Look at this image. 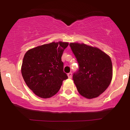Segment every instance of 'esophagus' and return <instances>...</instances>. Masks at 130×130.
Segmentation results:
<instances>
[{"instance_id": "1", "label": "esophagus", "mask_w": 130, "mask_h": 130, "mask_svg": "<svg viewBox=\"0 0 130 130\" xmlns=\"http://www.w3.org/2000/svg\"><path fill=\"white\" fill-rule=\"evenodd\" d=\"M68 76L69 78H71L72 77V72H69L68 74Z\"/></svg>"}]
</instances>
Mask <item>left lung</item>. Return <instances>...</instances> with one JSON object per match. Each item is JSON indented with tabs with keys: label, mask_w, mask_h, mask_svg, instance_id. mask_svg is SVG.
Returning <instances> with one entry per match:
<instances>
[{
	"label": "left lung",
	"mask_w": 130,
	"mask_h": 130,
	"mask_svg": "<svg viewBox=\"0 0 130 130\" xmlns=\"http://www.w3.org/2000/svg\"><path fill=\"white\" fill-rule=\"evenodd\" d=\"M79 69L73 75L78 92L88 99L100 96L110 84L112 65L109 56L98 47L84 43H70Z\"/></svg>",
	"instance_id": "1"
}]
</instances>
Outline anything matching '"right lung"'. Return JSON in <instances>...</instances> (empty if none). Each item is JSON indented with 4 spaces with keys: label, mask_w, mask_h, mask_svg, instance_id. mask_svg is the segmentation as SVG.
<instances>
[{
    "label": "right lung",
    "mask_w": 130,
    "mask_h": 130,
    "mask_svg": "<svg viewBox=\"0 0 130 130\" xmlns=\"http://www.w3.org/2000/svg\"><path fill=\"white\" fill-rule=\"evenodd\" d=\"M68 44L54 42L29 49L25 54L22 75L27 86L37 96L52 97L59 91L63 80L68 78L63 71L61 57Z\"/></svg>",
    "instance_id": "obj_1"
}]
</instances>
